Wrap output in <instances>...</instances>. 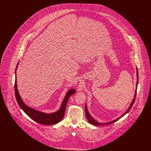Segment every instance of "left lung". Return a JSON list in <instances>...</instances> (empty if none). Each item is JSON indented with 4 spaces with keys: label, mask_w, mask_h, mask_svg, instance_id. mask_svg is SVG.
<instances>
[{
    "label": "left lung",
    "mask_w": 151,
    "mask_h": 151,
    "mask_svg": "<svg viewBox=\"0 0 151 151\" xmlns=\"http://www.w3.org/2000/svg\"><path fill=\"white\" fill-rule=\"evenodd\" d=\"M137 68V84H136V89H135V94H134V99L132 101L130 105H129V108H128V109L122 114V115H121L119 117L117 118L116 119H115L114 120L112 121H110V122H106V123H101V122H97L96 121L94 118L93 116H92L90 114V113H89L88 111V110L87 109V106H86H86H85V110H86V118L88 121V122H89L90 123L94 124V125H96V126H105V125H109V124H112L114 122H116L118 120H119L121 118L123 117L124 115L125 114H126L127 113H129L130 110V109L132 108L135 100V97H136V96H137V85H138V80H139V78H138V71H137V68Z\"/></svg>",
    "instance_id": "obj_1"
}]
</instances>
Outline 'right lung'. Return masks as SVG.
I'll use <instances>...</instances> for the list:
<instances>
[{"instance_id": "1", "label": "right lung", "mask_w": 151, "mask_h": 151, "mask_svg": "<svg viewBox=\"0 0 151 151\" xmlns=\"http://www.w3.org/2000/svg\"><path fill=\"white\" fill-rule=\"evenodd\" d=\"M19 62L17 63L16 70H15L14 92H15L16 100L17 101V103L20 108L25 112V113L27 114V115L29 116L31 119H32L33 121L40 124H42L45 125H52V124H57L58 122L61 121L64 117L65 109L66 108L68 99L71 96L75 93L76 90L73 88H70V89H69L67 92L63 101H62V103L61 104L60 108L58 110L55 112L50 113H46L40 110H37L36 109H35L34 108H31L29 106L27 105L22 100V97L20 95L17 89L16 71L19 66Z\"/></svg>"}]
</instances>
